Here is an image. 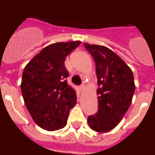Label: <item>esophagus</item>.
<instances>
[{
	"label": "esophagus",
	"mask_w": 155,
	"mask_h": 155,
	"mask_svg": "<svg viewBox=\"0 0 155 155\" xmlns=\"http://www.w3.org/2000/svg\"><path fill=\"white\" fill-rule=\"evenodd\" d=\"M79 90H80V91H83L84 90V85H81L79 87Z\"/></svg>",
	"instance_id": "34e87169"
}]
</instances>
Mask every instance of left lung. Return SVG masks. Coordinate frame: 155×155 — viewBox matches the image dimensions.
<instances>
[{
	"label": "left lung",
	"mask_w": 155,
	"mask_h": 155,
	"mask_svg": "<svg viewBox=\"0 0 155 155\" xmlns=\"http://www.w3.org/2000/svg\"><path fill=\"white\" fill-rule=\"evenodd\" d=\"M84 45L95 62L99 86L98 112L88 116L87 124L96 132H108L118 125L132 102L135 91L134 74L130 67L109 48Z\"/></svg>",
	"instance_id": "left-lung-1"
}]
</instances>
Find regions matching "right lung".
I'll return each instance as SVG.
<instances>
[{"mask_svg":"<svg viewBox=\"0 0 155 155\" xmlns=\"http://www.w3.org/2000/svg\"><path fill=\"white\" fill-rule=\"evenodd\" d=\"M81 41L56 42L43 48L27 64L21 90L24 102L37 125L47 131L67 124L70 110L76 105L77 94L68 84L66 57Z\"/></svg>","mask_w":155,"mask_h":155,"instance_id":"add662e5","label":"right lung"}]
</instances>
